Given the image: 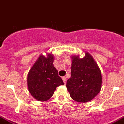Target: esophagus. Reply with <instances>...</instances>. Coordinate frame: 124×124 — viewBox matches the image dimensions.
<instances>
[{
    "label": "esophagus",
    "instance_id": "obj_1",
    "mask_svg": "<svg viewBox=\"0 0 124 124\" xmlns=\"http://www.w3.org/2000/svg\"><path fill=\"white\" fill-rule=\"evenodd\" d=\"M62 80H63V83H64L65 84L66 81H67V79H66V76H62Z\"/></svg>",
    "mask_w": 124,
    "mask_h": 124
}]
</instances>
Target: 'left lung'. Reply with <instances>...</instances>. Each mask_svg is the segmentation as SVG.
<instances>
[{
    "label": "left lung",
    "mask_w": 124,
    "mask_h": 124,
    "mask_svg": "<svg viewBox=\"0 0 124 124\" xmlns=\"http://www.w3.org/2000/svg\"><path fill=\"white\" fill-rule=\"evenodd\" d=\"M71 77L67 81V88L75 101L86 103L100 92L102 84L101 73L93 57L85 52L83 58L71 55Z\"/></svg>",
    "instance_id": "obj_1"
}]
</instances>
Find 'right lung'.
I'll return each instance as SVG.
<instances>
[{"label": "right lung", "mask_w": 124, "mask_h": 124, "mask_svg": "<svg viewBox=\"0 0 124 124\" xmlns=\"http://www.w3.org/2000/svg\"><path fill=\"white\" fill-rule=\"evenodd\" d=\"M54 55H40L27 75L28 90L32 97L40 101L49 100L57 87L64 84L53 65Z\"/></svg>", "instance_id": "1"}]
</instances>
